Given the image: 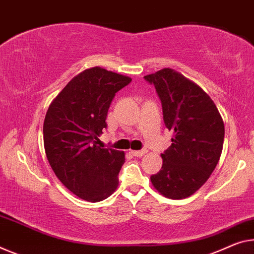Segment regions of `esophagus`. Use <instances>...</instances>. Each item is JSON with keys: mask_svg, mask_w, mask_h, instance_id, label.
Listing matches in <instances>:
<instances>
[{"mask_svg": "<svg viewBox=\"0 0 254 254\" xmlns=\"http://www.w3.org/2000/svg\"><path fill=\"white\" fill-rule=\"evenodd\" d=\"M130 153L134 155V157H143L144 154H145V151H136V150H131Z\"/></svg>", "mask_w": 254, "mask_h": 254, "instance_id": "34e87169", "label": "esophagus"}]
</instances>
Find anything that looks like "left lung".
Returning <instances> with one entry per match:
<instances>
[{
  "label": "left lung",
  "mask_w": 254,
  "mask_h": 254,
  "mask_svg": "<svg viewBox=\"0 0 254 254\" xmlns=\"http://www.w3.org/2000/svg\"><path fill=\"white\" fill-rule=\"evenodd\" d=\"M144 78L155 86L166 127L173 131V143L161 154V170L151 183L163 196L182 200L200 190L217 167L224 120L211 97L176 70L163 68Z\"/></svg>",
  "instance_id": "1"
}]
</instances>
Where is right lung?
Masks as SVG:
<instances>
[{
	"mask_svg": "<svg viewBox=\"0 0 254 254\" xmlns=\"http://www.w3.org/2000/svg\"><path fill=\"white\" fill-rule=\"evenodd\" d=\"M130 81V77L101 67L85 69L46 112L43 139L48 161L62 184L85 201H102L118 187L125 152L97 144L112 99Z\"/></svg>",
	"mask_w": 254,
	"mask_h": 254,
	"instance_id": "obj_1",
	"label": "right lung"
}]
</instances>
